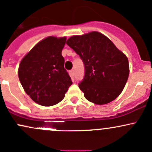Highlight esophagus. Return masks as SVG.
<instances>
[{
	"mask_svg": "<svg viewBox=\"0 0 152 152\" xmlns=\"http://www.w3.org/2000/svg\"><path fill=\"white\" fill-rule=\"evenodd\" d=\"M70 75H71L72 77H74L75 75V69H72L70 71Z\"/></svg>",
	"mask_w": 152,
	"mask_h": 152,
	"instance_id": "esophagus-1",
	"label": "esophagus"
}]
</instances>
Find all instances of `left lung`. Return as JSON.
<instances>
[{
  "label": "left lung",
  "instance_id": "1",
  "mask_svg": "<svg viewBox=\"0 0 152 152\" xmlns=\"http://www.w3.org/2000/svg\"><path fill=\"white\" fill-rule=\"evenodd\" d=\"M66 44L83 61L85 76L79 88L86 99L96 104H107L116 99L129 77L126 55L97 31L72 36Z\"/></svg>",
  "mask_w": 152,
  "mask_h": 152
}]
</instances>
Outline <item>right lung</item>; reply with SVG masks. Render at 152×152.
<instances>
[{
	"mask_svg": "<svg viewBox=\"0 0 152 152\" xmlns=\"http://www.w3.org/2000/svg\"><path fill=\"white\" fill-rule=\"evenodd\" d=\"M66 37H48L37 44L20 61L18 77L26 93L36 103L53 106L64 98L72 84L61 52Z\"/></svg>",
	"mask_w": 152,
	"mask_h": 152,
	"instance_id": "obj_1",
	"label": "right lung"
}]
</instances>
